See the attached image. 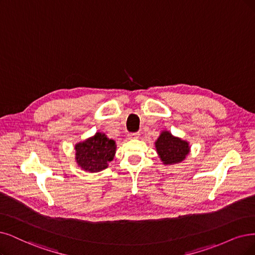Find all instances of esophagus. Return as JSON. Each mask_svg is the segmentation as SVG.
<instances>
[{
	"mask_svg": "<svg viewBox=\"0 0 255 255\" xmlns=\"http://www.w3.org/2000/svg\"><path fill=\"white\" fill-rule=\"evenodd\" d=\"M139 137V133L138 132H132L128 134V138L129 139H136Z\"/></svg>",
	"mask_w": 255,
	"mask_h": 255,
	"instance_id": "obj_1",
	"label": "esophagus"
}]
</instances>
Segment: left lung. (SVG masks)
<instances>
[{"instance_id":"1","label":"left lung","mask_w":255,"mask_h":255,"mask_svg":"<svg viewBox=\"0 0 255 255\" xmlns=\"http://www.w3.org/2000/svg\"><path fill=\"white\" fill-rule=\"evenodd\" d=\"M155 148L159 158L165 165L181 163L190 152L189 143L172 135L169 131H162L155 140Z\"/></svg>"}]
</instances>
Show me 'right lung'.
<instances>
[{
  "instance_id": "add662e5",
  "label": "right lung",
  "mask_w": 255,
  "mask_h": 255,
  "mask_svg": "<svg viewBox=\"0 0 255 255\" xmlns=\"http://www.w3.org/2000/svg\"><path fill=\"white\" fill-rule=\"evenodd\" d=\"M75 161L81 169L88 172H99L108 167L116 154L117 144L103 132L80 142L74 147Z\"/></svg>"
}]
</instances>
